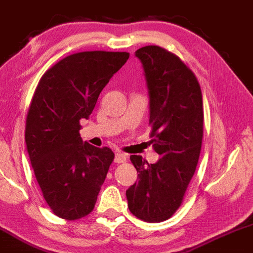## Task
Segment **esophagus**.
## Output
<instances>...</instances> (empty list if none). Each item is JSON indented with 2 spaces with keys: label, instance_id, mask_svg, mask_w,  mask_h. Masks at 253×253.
Instances as JSON below:
<instances>
[{
  "label": "esophagus",
  "instance_id": "esophagus-1",
  "mask_svg": "<svg viewBox=\"0 0 253 253\" xmlns=\"http://www.w3.org/2000/svg\"><path fill=\"white\" fill-rule=\"evenodd\" d=\"M126 160H127L126 154H124V153H115L114 163H117V164H123V163H126Z\"/></svg>",
  "mask_w": 253,
  "mask_h": 253
}]
</instances>
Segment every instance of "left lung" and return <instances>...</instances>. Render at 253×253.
<instances>
[{
	"mask_svg": "<svg viewBox=\"0 0 253 253\" xmlns=\"http://www.w3.org/2000/svg\"><path fill=\"white\" fill-rule=\"evenodd\" d=\"M135 56L150 97L151 144L160 158L148 164L140 156L130 157L139 180L126 197L136 218L159 223L179 209L196 172L203 141V97L196 75L174 54L146 45Z\"/></svg>",
	"mask_w": 253,
	"mask_h": 253,
	"instance_id": "8db88e82",
	"label": "left lung"
}]
</instances>
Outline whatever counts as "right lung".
<instances>
[{
    "label": "right lung",
    "instance_id": "obj_1",
    "mask_svg": "<svg viewBox=\"0 0 253 253\" xmlns=\"http://www.w3.org/2000/svg\"><path fill=\"white\" fill-rule=\"evenodd\" d=\"M126 51H82L44 73L27 115L26 145L45 203L75 220L93 211L114 153L81 139L80 121L128 60Z\"/></svg>",
    "mask_w": 253,
    "mask_h": 253
}]
</instances>
